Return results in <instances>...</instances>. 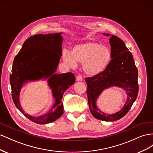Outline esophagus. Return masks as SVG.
<instances>
[{"mask_svg": "<svg viewBox=\"0 0 153 153\" xmlns=\"http://www.w3.org/2000/svg\"><path fill=\"white\" fill-rule=\"evenodd\" d=\"M76 81H82V77L80 75L77 76H76Z\"/></svg>", "mask_w": 153, "mask_h": 153, "instance_id": "obj_1", "label": "esophagus"}]
</instances>
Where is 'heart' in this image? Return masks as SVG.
Masks as SVG:
<instances>
[{
  "mask_svg": "<svg viewBox=\"0 0 153 153\" xmlns=\"http://www.w3.org/2000/svg\"><path fill=\"white\" fill-rule=\"evenodd\" d=\"M112 59L110 48L99 43L88 41L74 45L71 52L65 51L63 59L65 64L75 67L77 63L82 64L86 75L96 76L106 71Z\"/></svg>",
  "mask_w": 153,
  "mask_h": 153,
  "instance_id": "obj_1",
  "label": "heart"
}]
</instances>
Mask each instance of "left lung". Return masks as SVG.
Instances as JSON below:
<instances>
[{"instance_id": "left-lung-1", "label": "left lung", "mask_w": 153, "mask_h": 153, "mask_svg": "<svg viewBox=\"0 0 153 153\" xmlns=\"http://www.w3.org/2000/svg\"><path fill=\"white\" fill-rule=\"evenodd\" d=\"M103 34L110 36L112 59L104 72L98 76L86 78L88 85L86 93L90 112L95 119L104 121H115L126 115L137 97L138 70L132 54L128 51L124 42L116 36L105 33ZM113 86L123 88L127 94V101L120 111L110 115L100 111L96 103L102 91Z\"/></svg>"}]
</instances>
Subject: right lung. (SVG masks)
I'll return each mask as SVG.
<instances>
[{"mask_svg": "<svg viewBox=\"0 0 153 153\" xmlns=\"http://www.w3.org/2000/svg\"><path fill=\"white\" fill-rule=\"evenodd\" d=\"M62 34H38L29 37L13 61L10 74L13 100L16 108L36 124L52 123L63 114V94L76 81L75 76L71 72L55 73L62 56ZM40 79L47 80L52 90L55 104L44 115L34 117L23 110L19 102V93L25 84Z\"/></svg>", "mask_w": 153, "mask_h": 153, "instance_id": "add662e5", "label": "right lung"}]
</instances>
